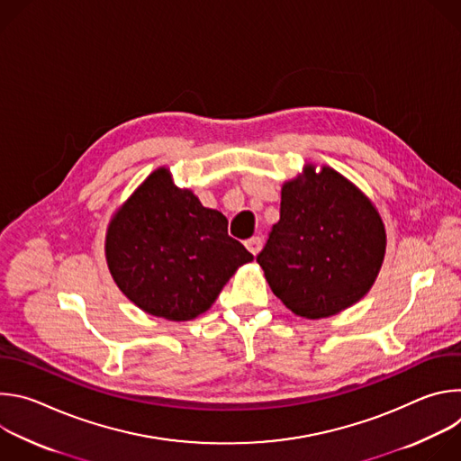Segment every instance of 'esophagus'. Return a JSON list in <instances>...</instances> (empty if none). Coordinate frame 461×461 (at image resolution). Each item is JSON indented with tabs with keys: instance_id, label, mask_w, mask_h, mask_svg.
<instances>
[{
	"instance_id": "1",
	"label": "esophagus",
	"mask_w": 461,
	"mask_h": 461,
	"mask_svg": "<svg viewBox=\"0 0 461 461\" xmlns=\"http://www.w3.org/2000/svg\"><path fill=\"white\" fill-rule=\"evenodd\" d=\"M244 244H246V248H248L253 255H257V253L260 251V248H262V239H260L258 235H255V237L248 239Z\"/></svg>"
}]
</instances>
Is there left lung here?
<instances>
[{
	"instance_id": "8db88e82",
	"label": "left lung",
	"mask_w": 461,
	"mask_h": 461,
	"mask_svg": "<svg viewBox=\"0 0 461 461\" xmlns=\"http://www.w3.org/2000/svg\"><path fill=\"white\" fill-rule=\"evenodd\" d=\"M386 235L366 196L332 167L283 185L281 219L257 255L272 292L294 313L330 317L374 285Z\"/></svg>"
}]
</instances>
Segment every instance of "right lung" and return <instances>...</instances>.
<instances>
[{
    "mask_svg": "<svg viewBox=\"0 0 461 461\" xmlns=\"http://www.w3.org/2000/svg\"><path fill=\"white\" fill-rule=\"evenodd\" d=\"M105 255L118 288L169 321L204 313L253 255L228 235V219L157 169L113 217Z\"/></svg>",
    "mask_w": 461,
    "mask_h": 461,
    "instance_id": "right-lung-1",
    "label": "right lung"
}]
</instances>
